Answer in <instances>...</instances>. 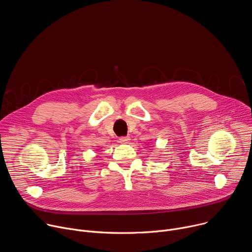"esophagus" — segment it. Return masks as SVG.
<instances>
[{
  "label": "esophagus",
  "mask_w": 252,
  "mask_h": 252,
  "mask_svg": "<svg viewBox=\"0 0 252 252\" xmlns=\"http://www.w3.org/2000/svg\"><path fill=\"white\" fill-rule=\"evenodd\" d=\"M129 137L128 136H121L120 138H119V141L121 142V143H126V142H128L129 141Z\"/></svg>",
  "instance_id": "obj_1"
}]
</instances>
